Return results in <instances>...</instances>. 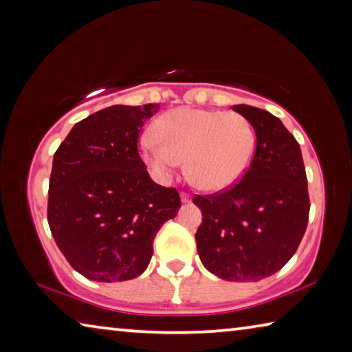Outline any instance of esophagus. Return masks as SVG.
<instances>
[{
	"label": "esophagus",
	"mask_w": 352,
	"mask_h": 352,
	"mask_svg": "<svg viewBox=\"0 0 352 352\" xmlns=\"http://www.w3.org/2000/svg\"><path fill=\"white\" fill-rule=\"evenodd\" d=\"M180 199H182L183 204H190V201H192V197H190V195L186 194V192H182L180 194Z\"/></svg>",
	"instance_id": "1"
}]
</instances>
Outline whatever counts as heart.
Wrapping results in <instances>:
<instances>
[{
	"label": "heart",
	"instance_id": "obj_1",
	"mask_svg": "<svg viewBox=\"0 0 352 352\" xmlns=\"http://www.w3.org/2000/svg\"><path fill=\"white\" fill-rule=\"evenodd\" d=\"M155 138L140 142L142 162L158 182L168 183L186 163L200 189H228L245 174L256 151V133L239 113L180 107L163 113L152 126Z\"/></svg>",
	"mask_w": 352,
	"mask_h": 352
}]
</instances>
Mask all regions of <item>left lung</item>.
I'll list each match as a JSON object with an SVG mask.
<instances>
[{"instance_id":"1","label":"left lung","mask_w":352,"mask_h":352,"mask_svg":"<svg viewBox=\"0 0 352 352\" xmlns=\"http://www.w3.org/2000/svg\"><path fill=\"white\" fill-rule=\"evenodd\" d=\"M256 151L242 180L222 194L194 197L201 211L195 241L201 264L226 281H261L295 254L309 219L307 178L300 144L276 116L252 105Z\"/></svg>"}]
</instances>
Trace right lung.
I'll return each instance as SVG.
<instances>
[{"label": "right lung", "mask_w": 352, "mask_h": 352, "mask_svg": "<svg viewBox=\"0 0 352 352\" xmlns=\"http://www.w3.org/2000/svg\"><path fill=\"white\" fill-rule=\"evenodd\" d=\"M157 110L107 107L77 122L54 153L47 223L71 267L91 281L140 276L158 230L182 206L177 189L152 180L136 147Z\"/></svg>", "instance_id": "obj_1"}]
</instances>
